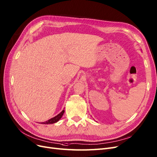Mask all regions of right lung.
Instances as JSON below:
<instances>
[{
    "instance_id": "add662e5",
    "label": "right lung",
    "mask_w": 157,
    "mask_h": 157,
    "mask_svg": "<svg viewBox=\"0 0 157 157\" xmlns=\"http://www.w3.org/2000/svg\"><path fill=\"white\" fill-rule=\"evenodd\" d=\"M65 113V111H64V110H63V111H62L59 114H58L57 116H56L55 117L52 118H51V119L47 120L46 121H44V122H41V124H51L56 123V122H57V121H59V120L61 118L62 116L63 115V113Z\"/></svg>"
}]
</instances>
